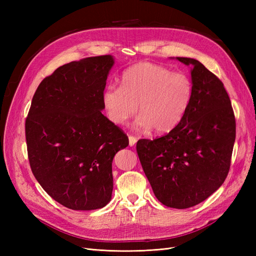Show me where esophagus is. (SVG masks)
Masks as SVG:
<instances>
[{"label": "esophagus", "mask_w": 256, "mask_h": 256, "mask_svg": "<svg viewBox=\"0 0 256 256\" xmlns=\"http://www.w3.org/2000/svg\"><path fill=\"white\" fill-rule=\"evenodd\" d=\"M129 146H134L136 145V138H134V136H129Z\"/></svg>", "instance_id": "esophagus-1"}]
</instances>
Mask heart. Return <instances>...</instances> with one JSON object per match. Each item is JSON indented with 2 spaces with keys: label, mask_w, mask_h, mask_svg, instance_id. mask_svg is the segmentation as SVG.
Segmentation results:
<instances>
[{
  "label": "heart",
  "mask_w": 256,
  "mask_h": 256,
  "mask_svg": "<svg viewBox=\"0 0 256 256\" xmlns=\"http://www.w3.org/2000/svg\"><path fill=\"white\" fill-rule=\"evenodd\" d=\"M191 96L192 84L184 74L142 62L122 72L120 86L108 85L102 100L108 118L115 125H126L138 104L141 114L136 128L166 134L182 122Z\"/></svg>",
  "instance_id": "b5f03b06"
}]
</instances>
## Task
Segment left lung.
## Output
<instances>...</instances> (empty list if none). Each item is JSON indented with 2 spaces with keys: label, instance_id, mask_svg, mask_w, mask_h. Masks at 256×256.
<instances>
[{
  "label": "left lung",
  "instance_id": "left-lung-1",
  "mask_svg": "<svg viewBox=\"0 0 256 256\" xmlns=\"http://www.w3.org/2000/svg\"><path fill=\"white\" fill-rule=\"evenodd\" d=\"M176 60L190 67L188 109L168 134L138 141L136 152L159 202L184 209L203 202L226 180L236 122L223 83L198 60Z\"/></svg>",
  "mask_w": 256,
  "mask_h": 256
}]
</instances>
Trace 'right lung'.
<instances>
[{
	"instance_id": "add662e5",
	"label": "right lung",
	"mask_w": 256,
	"mask_h": 256,
	"mask_svg": "<svg viewBox=\"0 0 256 256\" xmlns=\"http://www.w3.org/2000/svg\"><path fill=\"white\" fill-rule=\"evenodd\" d=\"M112 56L58 67L37 88L26 122L32 172L48 194L74 210L112 198V162L128 136L102 113Z\"/></svg>"
}]
</instances>
